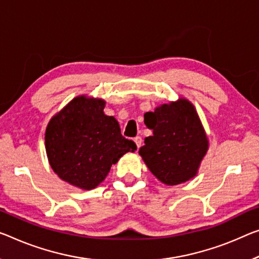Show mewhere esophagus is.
<instances>
[{"instance_id": "34e87169", "label": "esophagus", "mask_w": 259, "mask_h": 259, "mask_svg": "<svg viewBox=\"0 0 259 259\" xmlns=\"http://www.w3.org/2000/svg\"><path fill=\"white\" fill-rule=\"evenodd\" d=\"M134 142H135V145H137L138 149L140 148V146H141V143H142V139H141V137H137V138H134Z\"/></svg>"}]
</instances>
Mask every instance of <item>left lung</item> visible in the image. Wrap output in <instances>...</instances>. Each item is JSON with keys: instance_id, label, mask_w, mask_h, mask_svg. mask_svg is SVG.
<instances>
[{"instance_id": "obj_1", "label": "left lung", "mask_w": 259, "mask_h": 259, "mask_svg": "<svg viewBox=\"0 0 259 259\" xmlns=\"http://www.w3.org/2000/svg\"><path fill=\"white\" fill-rule=\"evenodd\" d=\"M153 135L139 149L155 177L166 185H177L196 176L207 153L208 139L193 104L185 98L162 104L145 114Z\"/></svg>"}]
</instances>
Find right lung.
Listing matches in <instances>:
<instances>
[{"instance_id": "add662e5", "label": "right lung", "mask_w": 259, "mask_h": 259, "mask_svg": "<svg viewBox=\"0 0 259 259\" xmlns=\"http://www.w3.org/2000/svg\"><path fill=\"white\" fill-rule=\"evenodd\" d=\"M101 98L77 96L47 125L46 154L51 168L69 184L91 190L105 180L112 164L137 145L121 135Z\"/></svg>"}]
</instances>
